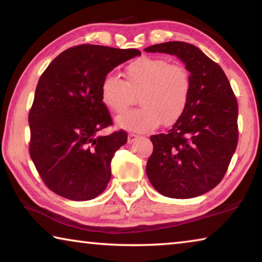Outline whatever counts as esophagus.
Returning <instances> with one entry per match:
<instances>
[{
    "mask_svg": "<svg viewBox=\"0 0 262 262\" xmlns=\"http://www.w3.org/2000/svg\"><path fill=\"white\" fill-rule=\"evenodd\" d=\"M139 135L137 134H134V133H129L128 134V143H132V142H134L136 139H139Z\"/></svg>",
    "mask_w": 262,
    "mask_h": 262,
    "instance_id": "obj_1",
    "label": "esophagus"
}]
</instances>
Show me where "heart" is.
<instances>
[{
	"instance_id": "1",
	"label": "heart",
	"mask_w": 262,
	"mask_h": 262,
	"mask_svg": "<svg viewBox=\"0 0 262 262\" xmlns=\"http://www.w3.org/2000/svg\"><path fill=\"white\" fill-rule=\"evenodd\" d=\"M123 81L113 75L100 85L101 103L111 112L120 114L129 107L137 95L140 108L117 119L122 128L148 132L159 123L170 126L184 114L190 94L188 70L163 57L142 56L123 69Z\"/></svg>"
}]
</instances>
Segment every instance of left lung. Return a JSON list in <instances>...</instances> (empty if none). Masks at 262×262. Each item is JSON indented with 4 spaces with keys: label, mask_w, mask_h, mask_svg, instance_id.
<instances>
[{
    "label": "left lung",
    "mask_w": 262,
    "mask_h": 262,
    "mask_svg": "<svg viewBox=\"0 0 262 262\" xmlns=\"http://www.w3.org/2000/svg\"><path fill=\"white\" fill-rule=\"evenodd\" d=\"M177 55L190 73L187 107L166 134L150 136V183L163 195L189 199L221 183L238 143V103L227 75L198 47L183 41L149 46Z\"/></svg>",
    "instance_id": "1"
}]
</instances>
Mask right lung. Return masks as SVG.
I'll list each match as a JSON object with an SVG mask.
<instances>
[{
    "label": "right lung",
    "instance_id": "add662e5",
    "mask_svg": "<svg viewBox=\"0 0 262 262\" xmlns=\"http://www.w3.org/2000/svg\"><path fill=\"white\" fill-rule=\"evenodd\" d=\"M137 55L135 48L84 43L62 52L39 78L29 112V151L52 192L86 201L105 190L111 161L127 142V133L98 135L113 125L100 85L111 70Z\"/></svg>",
    "mask_w": 262,
    "mask_h": 262
}]
</instances>
